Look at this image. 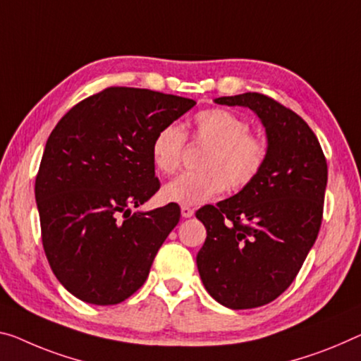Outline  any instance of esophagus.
<instances>
[{
	"instance_id": "1",
	"label": "esophagus",
	"mask_w": 361,
	"mask_h": 361,
	"mask_svg": "<svg viewBox=\"0 0 361 361\" xmlns=\"http://www.w3.org/2000/svg\"><path fill=\"white\" fill-rule=\"evenodd\" d=\"M193 208H190V207H185V204H182L180 207V214H182V218H192L193 216Z\"/></svg>"
}]
</instances>
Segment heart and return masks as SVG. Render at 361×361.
Returning <instances> with one entry per match:
<instances>
[{
  "instance_id": "1",
  "label": "heart",
  "mask_w": 361,
  "mask_h": 361,
  "mask_svg": "<svg viewBox=\"0 0 361 361\" xmlns=\"http://www.w3.org/2000/svg\"><path fill=\"white\" fill-rule=\"evenodd\" d=\"M193 140L204 143L200 171L184 173L161 188L166 203L197 207L227 187L242 190L262 173L268 143L250 134V124L232 111L212 108L193 118ZM187 135L177 124H166L153 135L152 161L161 174H174L180 166Z\"/></svg>"
}]
</instances>
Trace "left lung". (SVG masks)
Listing matches in <instances>:
<instances>
[{"instance_id": "8db88e82", "label": "left lung", "mask_w": 361, "mask_h": 361, "mask_svg": "<svg viewBox=\"0 0 361 361\" xmlns=\"http://www.w3.org/2000/svg\"><path fill=\"white\" fill-rule=\"evenodd\" d=\"M214 103L258 116L268 159L250 185L195 213L207 227L198 273L224 307H263L292 284L318 237L328 164L308 124L276 99L248 92Z\"/></svg>"}]
</instances>
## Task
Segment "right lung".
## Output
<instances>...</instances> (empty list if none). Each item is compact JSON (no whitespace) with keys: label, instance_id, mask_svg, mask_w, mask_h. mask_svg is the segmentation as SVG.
<instances>
[{"label":"right lung","instance_id":"1","mask_svg":"<svg viewBox=\"0 0 361 361\" xmlns=\"http://www.w3.org/2000/svg\"><path fill=\"white\" fill-rule=\"evenodd\" d=\"M193 106L190 98L109 87L49 134L35 179L42 242L54 276L82 302L121 303L147 281L180 208L130 209L159 188L153 135Z\"/></svg>","mask_w":361,"mask_h":361}]
</instances>
